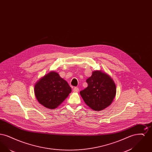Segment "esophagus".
Listing matches in <instances>:
<instances>
[{
    "mask_svg": "<svg viewBox=\"0 0 152 152\" xmlns=\"http://www.w3.org/2000/svg\"><path fill=\"white\" fill-rule=\"evenodd\" d=\"M79 91V89L78 87H75L73 88V92H78Z\"/></svg>",
    "mask_w": 152,
    "mask_h": 152,
    "instance_id": "34e87169",
    "label": "esophagus"
}]
</instances>
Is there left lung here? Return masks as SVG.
Wrapping results in <instances>:
<instances>
[{
	"mask_svg": "<svg viewBox=\"0 0 152 152\" xmlns=\"http://www.w3.org/2000/svg\"><path fill=\"white\" fill-rule=\"evenodd\" d=\"M86 82L88 87L80 94L88 106L100 111L111 104L116 96V87L109 75L101 71H94Z\"/></svg>",
	"mask_w": 152,
	"mask_h": 152,
	"instance_id": "left-lung-1",
	"label": "left lung"
}]
</instances>
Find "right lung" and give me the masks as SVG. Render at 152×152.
I'll return each instance as SVG.
<instances>
[{"mask_svg":"<svg viewBox=\"0 0 152 152\" xmlns=\"http://www.w3.org/2000/svg\"><path fill=\"white\" fill-rule=\"evenodd\" d=\"M34 91L39 103L47 108L55 109L68 97L72 89L58 73L51 72L36 83Z\"/></svg>","mask_w":152,"mask_h":152,"instance_id":"add662e5","label":"right lung"}]
</instances>
